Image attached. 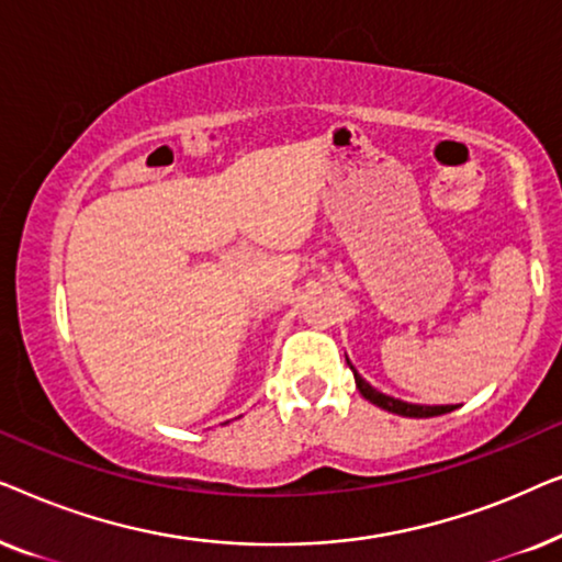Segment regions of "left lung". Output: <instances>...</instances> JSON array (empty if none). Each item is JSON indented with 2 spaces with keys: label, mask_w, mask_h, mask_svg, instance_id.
<instances>
[{
  "label": "left lung",
  "mask_w": 562,
  "mask_h": 562,
  "mask_svg": "<svg viewBox=\"0 0 562 562\" xmlns=\"http://www.w3.org/2000/svg\"><path fill=\"white\" fill-rule=\"evenodd\" d=\"M352 375H356V386H358L360 394H363L371 404L381 406V409H386L391 414H402V417H437V414H445V412L456 409V406H425V404L402 402V398L386 396V394H381V391H375L371 383H368L363 375L356 371V368H352Z\"/></svg>",
  "instance_id": "1"
}]
</instances>
